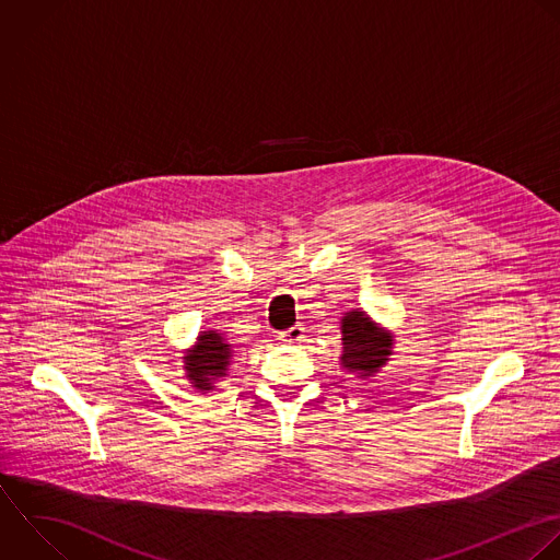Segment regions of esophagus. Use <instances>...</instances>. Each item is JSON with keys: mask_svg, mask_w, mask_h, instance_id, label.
<instances>
[{"mask_svg": "<svg viewBox=\"0 0 560 560\" xmlns=\"http://www.w3.org/2000/svg\"><path fill=\"white\" fill-rule=\"evenodd\" d=\"M278 339L284 341V343H298V341L304 339V328H302L300 324H298V326H291L289 330H282V332L278 335Z\"/></svg>", "mask_w": 560, "mask_h": 560, "instance_id": "esophagus-1", "label": "esophagus"}]
</instances>
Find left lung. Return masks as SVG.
Masks as SVG:
<instances>
[{"instance_id": "obj_1", "label": "left lung", "mask_w": 560, "mask_h": 560, "mask_svg": "<svg viewBox=\"0 0 560 560\" xmlns=\"http://www.w3.org/2000/svg\"><path fill=\"white\" fill-rule=\"evenodd\" d=\"M341 368L359 378H372L394 354V335L365 311L352 308L341 317Z\"/></svg>"}]
</instances>
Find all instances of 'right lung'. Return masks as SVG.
Segmentation results:
<instances>
[{"label":"right lung","mask_w":560,"mask_h":560,"mask_svg":"<svg viewBox=\"0 0 560 560\" xmlns=\"http://www.w3.org/2000/svg\"><path fill=\"white\" fill-rule=\"evenodd\" d=\"M182 359L186 378L192 383V387L199 392H210L219 378L228 376L234 350L219 330H201L195 346L188 348Z\"/></svg>","instance_id":"obj_1"}]
</instances>
